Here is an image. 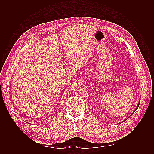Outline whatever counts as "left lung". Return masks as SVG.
<instances>
[{
    "instance_id": "left-lung-1",
    "label": "left lung",
    "mask_w": 154,
    "mask_h": 154,
    "mask_svg": "<svg viewBox=\"0 0 154 154\" xmlns=\"http://www.w3.org/2000/svg\"><path fill=\"white\" fill-rule=\"evenodd\" d=\"M140 101L139 103H138V106H137V108H136V110H134V112H135V111H136L137 109H138V106H139V104H140ZM129 117H130V116H129ZM129 117H128V118H129Z\"/></svg>"
}]
</instances>
